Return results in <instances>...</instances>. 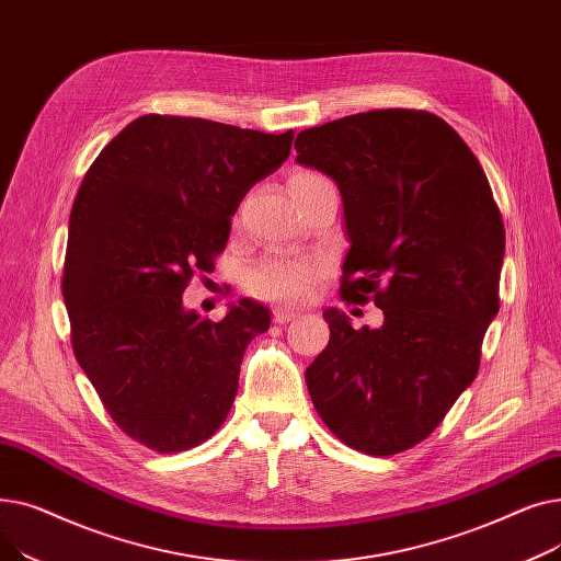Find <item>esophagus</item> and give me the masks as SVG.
Returning <instances> with one entry per match:
<instances>
[{
  "instance_id": "esophagus-1",
  "label": "esophagus",
  "mask_w": 561,
  "mask_h": 561,
  "mask_svg": "<svg viewBox=\"0 0 561 561\" xmlns=\"http://www.w3.org/2000/svg\"><path fill=\"white\" fill-rule=\"evenodd\" d=\"M293 318H298V311L284 309V307H277V309H275V313H273V320H275V322H279V325H284V322H288V320H293Z\"/></svg>"
}]
</instances>
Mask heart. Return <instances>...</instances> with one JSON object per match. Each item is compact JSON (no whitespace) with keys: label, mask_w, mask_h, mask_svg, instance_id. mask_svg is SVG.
<instances>
[{"label":"heart","mask_w":561,"mask_h":561,"mask_svg":"<svg viewBox=\"0 0 561 561\" xmlns=\"http://www.w3.org/2000/svg\"><path fill=\"white\" fill-rule=\"evenodd\" d=\"M322 180L318 172H296L290 186L311 184ZM322 273V265L311 259H273L261 263L248 275V288L261 300L271 302H298L305 300Z\"/></svg>","instance_id":"b5f03b06"}]
</instances>
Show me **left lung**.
<instances>
[{"instance_id": "8db88e82", "label": "left lung", "mask_w": 561, "mask_h": 561, "mask_svg": "<svg viewBox=\"0 0 561 561\" xmlns=\"http://www.w3.org/2000/svg\"><path fill=\"white\" fill-rule=\"evenodd\" d=\"M296 161L336 182L350 250L341 296L385 311L381 328L322 313L330 343L305 379L345 446L396 455L444 421L478 375L500 309L505 227L486 174L438 115L377 108L311 127Z\"/></svg>"}]
</instances>
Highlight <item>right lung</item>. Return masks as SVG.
<instances>
[{
    "label": "right lung",
    "mask_w": 561,
    "mask_h": 561,
    "mask_svg": "<svg viewBox=\"0 0 561 561\" xmlns=\"http://www.w3.org/2000/svg\"><path fill=\"white\" fill-rule=\"evenodd\" d=\"M290 142L293 131L150 113L83 176L64 268L72 350L117 427L147 448L182 453L209 438L239 391L248 343L271 328L250 298L211 322L182 293L211 268L241 199Z\"/></svg>",
    "instance_id": "right-lung-1"
}]
</instances>
